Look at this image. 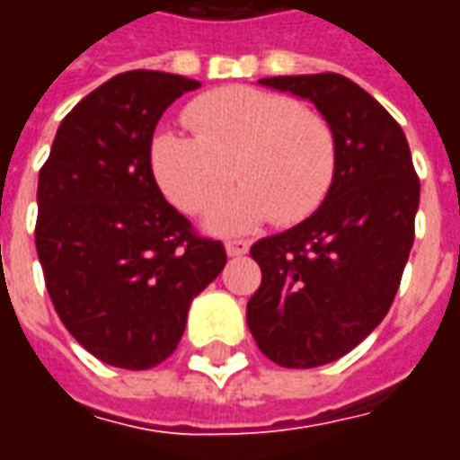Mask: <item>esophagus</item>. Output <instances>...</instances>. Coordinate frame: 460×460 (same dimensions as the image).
Instances as JSON below:
<instances>
[{
  "mask_svg": "<svg viewBox=\"0 0 460 460\" xmlns=\"http://www.w3.org/2000/svg\"><path fill=\"white\" fill-rule=\"evenodd\" d=\"M226 253H229V256H234V259L246 256V253H249V241H241V239L226 241Z\"/></svg>",
  "mask_w": 460,
  "mask_h": 460,
  "instance_id": "esophagus-1",
  "label": "esophagus"
}]
</instances>
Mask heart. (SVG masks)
<instances>
[{
  "label": "heart",
  "instance_id": "1",
  "mask_svg": "<svg viewBox=\"0 0 460 460\" xmlns=\"http://www.w3.org/2000/svg\"><path fill=\"white\" fill-rule=\"evenodd\" d=\"M194 135L160 132L150 164L167 199L181 211L214 207L234 181L239 190L211 211L207 226L239 234L261 221L296 224L328 197L335 180V135L328 120L288 95L221 88L187 108Z\"/></svg>",
  "mask_w": 460,
  "mask_h": 460
}]
</instances>
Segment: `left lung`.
<instances>
[{
	"label": "left lung",
	"mask_w": 460,
	"mask_h": 460,
	"mask_svg": "<svg viewBox=\"0 0 460 460\" xmlns=\"http://www.w3.org/2000/svg\"><path fill=\"white\" fill-rule=\"evenodd\" d=\"M259 84L308 98L335 135V180L318 211L251 246L261 266L251 335L276 365L310 369L347 355L392 308L414 243L419 177L399 122L345 75Z\"/></svg>",
	"instance_id": "obj_1"
}]
</instances>
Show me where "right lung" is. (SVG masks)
<instances>
[{
    "instance_id": "add662e5",
    "label": "right lung",
    "mask_w": 460,
    "mask_h": 460,
    "mask_svg": "<svg viewBox=\"0 0 460 460\" xmlns=\"http://www.w3.org/2000/svg\"><path fill=\"white\" fill-rule=\"evenodd\" d=\"M199 81L128 71L66 115L39 172L36 253L66 330L101 362L150 369L177 349L190 303L226 266L162 197L150 164L162 113Z\"/></svg>"
}]
</instances>
